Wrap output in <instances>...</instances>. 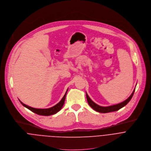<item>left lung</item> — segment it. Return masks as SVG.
Segmentation results:
<instances>
[{"instance_id": "1", "label": "left lung", "mask_w": 151, "mask_h": 151, "mask_svg": "<svg viewBox=\"0 0 151 151\" xmlns=\"http://www.w3.org/2000/svg\"><path fill=\"white\" fill-rule=\"evenodd\" d=\"M134 91H135V89L133 90V92L132 94L130 95V96L125 101L120 103L119 104H117V105H115L113 106H107V107L101 106H99L98 105L96 104L95 102H93L91 99H90V98H89V96H88L87 93H86V98H87V100L88 105L94 110H95L97 112H101V113H108V112H110L118 111L119 109H121L122 108L126 106L129 102V101L131 100V99L132 98Z\"/></svg>"}]
</instances>
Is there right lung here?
Here are the masks:
<instances>
[{"mask_svg": "<svg viewBox=\"0 0 151 151\" xmlns=\"http://www.w3.org/2000/svg\"><path fill=\"white\" fill-rule=\"evenodd\" d=\"M68 91V90H67ZM67 91L66 92L65 95L64 96V97L63 98V99H61V101H60L58 104H56V105L53 106L52 108H48V109H36V108H34L32 107L28 106L26 105H25L24 104H23L22 102H20L21 103V104L26 107L27 108H28V109H29L30 111H32V112L38 114V115H45V116H49V115H51L53 114H56V112H58L59 111L61 110V109L62 108V107L63 106L64 104V102H65V96L67 93Z\"/></svg>", "mask_w": 151, "mask_h": 151, "instance_id": "add662e5", "label": "right lung"}]
</instances>
